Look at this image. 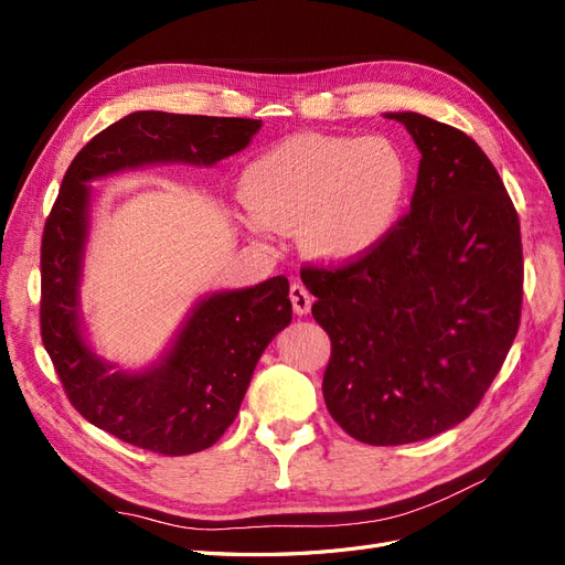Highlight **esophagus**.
<instances>
[{"mask_svg":"<svg viewBox=\"0 0 565 565\" xmlns=\"http://www.w3.org/2000/svg\"><path fill=\"white\" fill-rule=\"evenodd\" d=\"M289 299H292V306H295V313L297 316H306V313L311 311L313 297L309 295V289H306L301 282H295L292 287H289Z\"/></svg>","mask_w":565,"mask_h":565,"instance_id":"esophagus-1","label":"esophagus"}]
</instances>
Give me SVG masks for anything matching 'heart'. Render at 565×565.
Here are the masks:
<instances>
[{
	"mask_svg": "<svg viewBox=\"0 0 565 565\" xmlns=\"http://www.w3.org/2000/svg\"><path fill=\"white\" fill-rule=\"evenodd\" d=\"M241 185L249 233L299 228L311 259L341 266L365 259L398 226L409 164L384 136L297 134L252 160Z\"/></svg>",
	"mask_w": 565,
	"mask_h": 565,
	"instance_id": "heart-1",
	"label": "heart"
}]
</instances>
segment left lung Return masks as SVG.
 Here are the masks:
<instances>
[{
  "instance_id": "1",
  "label": "left lung",
  "mask_w": 565,
  "mask_h": 565,
  "mask_svg": "<svg viewBox=\"0 0 565 565\" xmlns=\"http://www.w3.org/2000/svg\"><path fill=\"white\" fill-rule=\"evenodd\" d=\"M409 214L361 262L306 266L311 313L330 334L322 396L367 446H403L465 422L514 344L523 301L521 226L507 188L465 131L419 113Z\"/></svg>"
}]
</instances>
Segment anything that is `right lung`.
<instances>
[{
  "instance_id": "1",
  "label": "right lung",
  "mask_w": 565,
  "mask_h": 565,
  "mask_svg": "<svg viewBox=\"0 0 565 565\" xmlns=\"http://www.w3.org/2000/svg\"><path fill=\"white\" fill-rule=\"evenodd\" d=\"M262 119L139 110L110 125L67 167L42 235V341L67 398L98 429L169 457L224 436L270 339L292 320L289 282L202 297L160 361L129 372L84 339L79 285L92 226V185L125 169L183 162L212 167L249 146Z\"/></svg>"
}]
</instances>
